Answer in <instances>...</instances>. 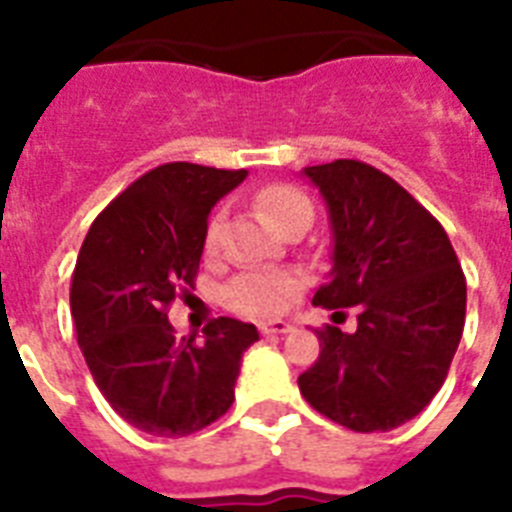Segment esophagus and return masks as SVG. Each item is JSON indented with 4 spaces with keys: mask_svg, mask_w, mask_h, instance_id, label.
<instances>
[{
    "mask_svg": "<svg viewBox=\"0 0 512 512\" xmlns=\"http://www.w3.org/2000/svg\"><path fill=\"white\" fill-rule=\"evenodd\" d=\"M257 329H260V335H284V332H289L292 329V324L289 321H260L257 324Z\"/></svg>",
    "mask_w": 512,
    "mask_h": 512,
    "instance_id": "obj_1",
    "label": "esophagus"
}]
</instances>
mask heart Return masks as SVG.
Here are the masks:
<instances>
[{
	"mask_svg": "<svg viewBox=\"0 0 512 512\" xmlns=\"http://www.w3.org/2000/svg\"><path fill=\"white\" fill-rule=\"evenodd\" d=\"M257 207L263 209L265 217L276 228H284L289 220L297 217H313V207L303 191L292 185H268L257 193ZM223 231V215H215L207 228V249H215ZM303 279L292 271H244L225 287V303L228 308L247 316H276L289 305V300L297 295Z\"/></svg>",
	"mask_w": 512,
	"mask_h": 512,
	"instance_id": "heart-1",
	"label": "heart"
}]
</instances>
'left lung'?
Returning a JSON list of instances; mask_svg holds the SVG:
<instances>
[{"label":"left lung","mask_w":512,"mask_h":512,"mask_svg":"<svg viewBox=\"0 0 512 512\" xmlns=\"http://www.w3.org/2000/svg\"><path fill=\"white\" fill-rule=\"evenodd\" d=\"M327 201L332 271L313 305L356 332L321 329L316 364L297 377L305 401L356 433L393 430L430 404L465 327L468 287L436 217L385 172L356 159L305 167Z\"/></svg>","instance_id":"1"}]
</instances>
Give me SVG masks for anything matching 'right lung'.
Wrapping results in <instances>:
<instances>
[{"label": "right lung", "mask_w": 512, "mask_h": 512, "mask_svg": "<svg viewBox=\"0 0 512 512\" xmlns=\"http://www.w3.org/2000/svg\"><path fill=\"white\" fill-rule=\"evenodd\" d=\"M247 170L172 162L146 172L87 231L71 316L92 380L122 420L156 438H180L220 420L233 404L255 324L220 316L177 337L167 308L193 287L207 217Z\"/></svg>", "instance_id": "obj_1"}]
</instances>
